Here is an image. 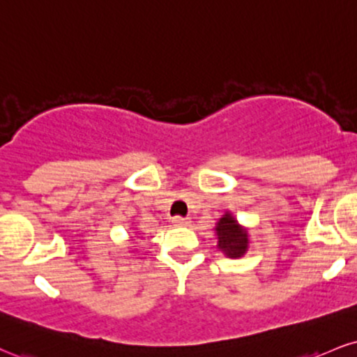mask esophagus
<instances>
[{"instance_id":"1","label":"esophagus","mask_w":357,"mask_h":357,"mask_svg":"<svg viewBox=\"0 0 357 357\" xmlns=\"http://www.w3.org/2000/svg\"><path fill=\"white\" fill-rule=\"evenodd\" d=\"M173 225L174 226H188V225H190V221H188L186 218L176 216V218H173Z\"/></svg>"}]
</instances>
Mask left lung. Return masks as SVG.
<instances>
[{"instance_id":"1","label":"left lung","mask_w":357,"mask_h":357,"mask_svg":"<svg viewBox=\"0 0 357 357\" xmlns=\"http://www.w3.org/2000/svg\"><path fill=\"white\" fill-rule=\"evenodd\" d=\"M218 249L226 257H243L249 249V229L244 227L231 211H226L214 226Z\"/></svg>"}]
</instances>
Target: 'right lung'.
<instances>
[{
  "label": "right lung",
  "mask_w": 357,
  "mask_h": 357,
  "mask_svg": "<svg viewBox=\"0 0 357 357\" xmlns=\"http://www.w3.org/2000/svg\"><path fill=\"white\" fill-rule=\"evenodd\" d=\"M131 241H135V236H131Z\"/></svg>",
  "instance_id": "obj_1"
}]
</instances>
